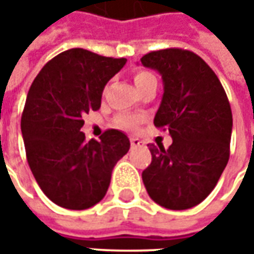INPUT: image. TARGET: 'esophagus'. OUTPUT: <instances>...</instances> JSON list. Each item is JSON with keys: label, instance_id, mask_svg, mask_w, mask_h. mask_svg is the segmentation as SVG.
Here are the masks:
<instances>
[{"label": "esophagus", "instance_id": "1", "mask_svg": "<svg viewBox=\"0 0 254 254\" xmlns=\"http://www.w3.org/2000/svg\"><path fill=\"white\" fill-rule=\"evenodd\" d=\"M130 144H131V147H140V145H141V141H140L138 138L131 137V138H130Z\"/></svg>", "mask_w": 254, "mask_h": 254}]
</instances>
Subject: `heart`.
Here are the masks:
<instances>
[{"mask_svg": "<svg viewBox=\"0 0 254 254\" xmlns=\"http://www.w3.org/2000/svg\"><path fill=\"white\" fill-rule=\"evenodd\" d=\"M152 80H155V77H154L150 72L137 70V72L134 73V83L137 86V89L144 86L145 83H148V82H152ZM138 122H140V119L135 117V116H131V114H120V116L116 119V124H117L119 127H122V128H127V130L135 128V126L138 124Z\"/></svg>", "mask_w": 254, "mask_h": 254, "instance_id": "b5f03b06", "label": "heart"}]
</instances>
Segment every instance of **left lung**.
<instances>
[{"label":"left lung","mask_w":254,"mask_h":254,"mask_svg":"<svg viewBox=\"0 0 254 254\" xmlns=\"http://www.w3.org/2000/svg\"><path fill=\"white\" fill-rule=\"evenodd\" d=\"M141 64L161 74V104L155 127L172 144H150L151 164L142 171L150 198L167 209L196 206L216 187L229 161L232 110L218 76L198 55L162 49L144 55Z\"/></svg>","instance_id":"1"}]
</instances>
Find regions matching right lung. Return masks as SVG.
Segmentation results:
<instances>
[{"mask_svg":"<svg viewBox=\"0 0 254 254\" xmlns=\"http://www.w3.org/2000/svg\"><path fill=\"white\" fill-rule=\"evenodd\" d=\"M127 59L82 48L64 51L42 67L25 103L21 131L29 168L54 203L72 210L104 198L117 161L130 150L123 131L84 141L83 116L100 109L104 86Z\"/></svg>","mask_w":254,"mask_h":254,"instance_id":"right-lung-1","label":"right lung"}]
</instances>
